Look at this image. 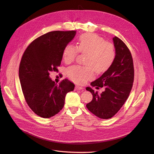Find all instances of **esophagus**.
Wrapping results in <instances>:
<instances>
[{
	"label": "esophagus",
	"instance_id": "obj_1",
	"mask_svg": "<svg viewBox=\"0 0 154 154\" xmlns=\"http://www.w3.org/2000/svg\"><path fill=\"white\" fill-rule=\"evenodd\" d=\"M75 89L76 90H79V91H83V88L82 87L80 86H78V85H76L75 87Z\"/></svg>",
	"mask_w": 154,
	"mask_h": 154
}]
</instances>
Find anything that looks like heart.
I'll list each match as a JSON object with an SVG mask.
<instances>
[{"mask_svg":"<svg viewBox=\"0 0 154 154\" xmlns=\"http://www.w3.org/2000/svg\"><path fill=\"white\" fill-rule=\"evenodd\" d=\"M78 52L87 54L85 60L86 66H73L67 69V74L71 80L77 83H85L93 76L94 71L103 73L112 65L116 58L114 45L106 42L99 35L94 33H84L78 38L76 47L71 44L65 46L63 58L66 63L72 62Z\"/></svg>","mask_w":154,"mask_h":154,"instance_id":"obj_1","label":"heart"}]
</instances>
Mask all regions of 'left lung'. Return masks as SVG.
I'll return each instance as SVG.
<instances>
[{"label": "left lung", "instance_id": "obj_1", "mask_svg": "<svg viewBox=\"0 0 154 154\" xmlns=\"http://www.w3.org/2000/svg\"><path fill=\"white\" fill-rule=\"evenodd\" d=\"M116 49V58L112 65L95 81L92 87H104L101 94L91 87L86 90L92 94V100L86 105L87 108L101 119L111 118L122 108L132 90L134 69L131 53L120 38H113Z\"/></svg>", "mask_w": 154, "mask_h": 154}]
</instances>
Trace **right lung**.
I'll return each instance as SVG.
<instances>
[{
  "instance_id": "obj_1",
  "label": "right lung",
  "mask_w": 154,
  "mask_h": 154,
  "mask_svg": "<svg viewBox=\"0 0 154 154\" xmlns=\"http://www.w3.org/2000/svg\"><path fill=\"white\" fill-rule=\"evenodd\" d=\"M76 33V31L49 32L32 41L22 55L19 79L23 94L30 109L42 118L58 114L67 93L74 90V85L67 79L56 84L49 72L58 71L65 46Z\"/></svg>"
}]
</instances>
